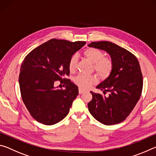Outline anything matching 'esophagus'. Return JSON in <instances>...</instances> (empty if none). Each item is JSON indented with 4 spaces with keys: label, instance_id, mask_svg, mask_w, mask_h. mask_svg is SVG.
Instances as JSON below:
<instances>
[{
    "label": "esophagus",
    "instance_id": "esophagus-1",
    "mask_svg": "<svg viewBox=\"0 0 156 156\" xmlns=\"http://www.w3.org/2000/svg\"><path fill=\"white\" fill-rule=\"evenodd\" d=\"M84 91H84V89H81V88H79V90H78V93H79V94H83V93H84Z\"/></svg>",
    "mask_w": 156,
    "mask_h": 156
}]
</instances>
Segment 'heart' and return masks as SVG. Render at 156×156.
Instances as JSON below:
<instances>
[{
	"label": "heart",
	"mask_w": 156,
	"mask_h": 156,
	"mask_svg": "<svg viewBox=\"0 0 156 156\" xmlns=\"http://www.w3.org/2000/svg\"><path fill=\"white\" fill-rule=\"evenodd\" d=\"M84 56L91 62L94 63V69L100 79L105 80L112 74L113 68L112 60L109 57L104 56V53L94 47L85 49L83 52ZM78 57L73 55L69 61V69L74 72L77 67ZM97 78L94 75H78L74 78V83L80 88L88 89L92 84H96Z\"/></svg>",
	"instance_id": "1"
}]
</instances>
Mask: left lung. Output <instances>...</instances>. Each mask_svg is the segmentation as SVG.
I'll return each mask as SVG.
<instances>
[{
    "label": "left lung",
    "mask_w": 156,
    "mask_h": 156,
    "mask_svg": "<svg viewBox=\"0 0 156 156\" xmlns=\"http://www.w3.org/2000/svg\"><path fill=\"white\" fill-rule=\"evenodd\" d=\"M88 46L109 53L113 63L112 74L96 87L104 94L109 92V96L91 91L89 111L105 125L118 124L129 115L142 94L143 78L139 62L128 50L111 42H92Z\"/></svg>",
    "instance_id": "obj_1"
}]
</instances>
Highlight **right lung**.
<instances>
[{"label": "right lung", "mask_w": 156, "mask_h": 156, "mask_svg": "<svg viewBox=\"0 0 156 156\" xmlns=\"http://www.w3.org/2000/svg\"><path fill=\"white\" fill-rule=\"evenodd\" d=\"M84 41L73 43L51 39L26 56L19 74L21 97L30 115L38 122L53 125L66 117L78 95V88L69 79V61ZM57 80L65 90L54 87Z\"/></svg>", "instance_id": "add662e5"}]
</instances>
